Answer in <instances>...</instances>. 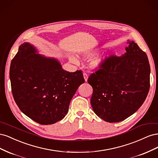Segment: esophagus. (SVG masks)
<instances>
[{"label":"esophagus","instance_id":"obj_1","mask_svg":"<svg viewBox=\"0 0 158 158\" xmlns=\"http://www.w3.org/2000/svg\"><path fill=\"white\" fill-rule=\"evenodd\" d=\"M83 76H84V80H85V82H87V81H88V74H87L86 73H84Z\"/></svg>","mask_w":158,"mask_h":158}]
</instances>
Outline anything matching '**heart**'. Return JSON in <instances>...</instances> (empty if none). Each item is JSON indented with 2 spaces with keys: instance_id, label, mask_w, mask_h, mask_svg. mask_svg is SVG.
Here are the masks:
<instances>
[{
  "instance_id": "heart-1",
  "label": "heart",
  "mask_w": 158,
  "mask_h": 158,
  "mask_svg": "<svg viewBox=\"0 0 158 158\" xmlns=\"http://www.w3.org/2000/svg\"><path fill=\"white\" fill-rule=\"evenodd\" d=\"M95 53H96V51L95 50H90V51H87L86 52H85L84 56L86 57H90V56H94ZM69 59L72 62V63H75L76 62V59L73 56H70L69 57ZM106 60V56L103 55H100V56L95 57V58H94V59H92V60L91 61L90 64H91V66H92L93 68L99 69L104 64Z\"/></svg>"
}]
</instances>
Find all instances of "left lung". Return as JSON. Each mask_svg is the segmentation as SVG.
Segmentation results:
<instances>
[{"label": "left lung", "instance_id": "obj_1", "mask_svg": "<svg viewBox=\"0 0 158 158\" xmlns=\"http://www.w3.org/2000/svg\"><path fill=\"white\" fill-rule=\"evenodd\" d=\"M126 52L110 56L88 78L93 88L91 105L94 113L109 123H118L135 113L150 89V66L146 52L128 40Z\"/></svg>", "mask_w": 158, "mask_h": 158}]
</instances>
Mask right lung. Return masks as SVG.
<instances>
[{
  "mask_svg": "<svg viewBox=\"0 0 158 158\" xmlns=\"http://www.w3.org/2000/svg\"><path fill=\"white\" fill-rule=\"evenodd\" d=\"M23 43L12 60L10 79L14 100L23 113L41 125L63 119L76 90L84 83L82 72L69 73L60 62L38 54Z\"/></svg>",
  "mask_w": 158,
  "mask_h": 158,
  "instance_id": "1",
  "label": "right lung"
}]
</instances>
